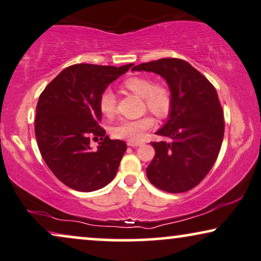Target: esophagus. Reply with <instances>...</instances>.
<instances>
[{"label": "esophagus", "mask_w": 261, "mask_h": 261, "mask_svg": "<svg viewBox=\"0 0 261 261\" xmlns=\"http://www.w3.org/2000/svg\"><path fill=\"white\" fill-rule=\"evenodd\" d=\"M142 142H136V141H127V146L128 147H138V146H142Z\"/></svg>", "instance_id": "1"}]
</instances>
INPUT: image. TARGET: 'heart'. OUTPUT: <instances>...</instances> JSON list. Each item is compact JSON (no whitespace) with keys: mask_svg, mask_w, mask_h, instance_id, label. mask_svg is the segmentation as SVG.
Segmentation results:
<instances>
[{"mask_svg":"<svg viewBox=\"0 0 261 261\" xmlns=\"http://www.w3.org/2000/svg\"><path fill=\"white\" fill-rule=\"evenodd\" d=\"M126 90L134 92L137 96L143 97L146 107L151 113L164 118L169 115L172 108V94L165 84L153 83L151 79L142 75L127 78L123 83ZM115 95L113 91L105 90L98 101V108L102 115L112 118L115 114ZM154 126V119L149 115L135 120H121L112 127V135L115 138H123L128 141H140L147 130Z\"/></svg>","mask_w":261,"mask_h":261,"instance_id":"obj_1","label":"heart"}]
</instances>
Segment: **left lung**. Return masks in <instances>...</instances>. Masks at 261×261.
Wrapping results in <instances>:
<instances>
[{
    "label": "left lung",
    "mask_w": 261,
    "mask_h": 261,
    "mask_svg": "<svg viewBox=\"0 0 261 261\" xmlns=\"http://www.w3.org/2000/svg\"><path fill=\"white\" fill-rule=\"evenodd\" d=\"M159 74L172 94L169 118L151 142L155 156L147 167L149 182L167 193H184L206 177L218 158L224 114L212 84L189 62L160 59L133 67Z\"/></svg>",
    "instance_id": "obj_1"
}]
</instances>
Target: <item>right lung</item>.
Wrapping results in <instances>:
<instances>
[{"mask_svg":"<svg viewBox=\"0 0 261 261\" xmlns=\"http://www.w3.org/2000/svg\"><path fill=\"white\" fill-rule=\"evenodd\" d=\"M133 65H72L39 96L36 140L43 160L65 186L89 193L106 187L117 174L126 143L106 136L100 126L98 101L108 85ZM92 136L101 140L95 151L90 147Z\"/></svg>","mask_w":261,"mask_h":261,"instance_id":"obj_1","label":"right lung"}]
</instances>
